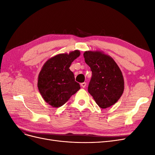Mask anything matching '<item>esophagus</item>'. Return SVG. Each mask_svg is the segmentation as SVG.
Listing matches in <instances>:
<instances>
[{
    "label": "esophagus",
    "instance_id": "obj_1",
    "mask_svg": "<svg viewBox=\"0 0 155 155\" xmlns=\"http://www.w3.org/2000/svg\"><path fill=\"white\" fill-rule=\"evenodd\" d=\"M86 85H87V83H86L85 82L81 83V86L83 88H85V87H86Z\"/></svg>",
    "mask_w": 155,
    "mask_h": 155
}]
</instances>
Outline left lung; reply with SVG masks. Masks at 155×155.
<instances>
[{
	"instance_id": "left-lung-1",
	"label": "left lung",
	"mask_w": 155,
	"mask_h": 155,
	"mask_svg": "<svg viewBox=\"0 0 155 155\" xmlns=\"http://www.w3.org/2000/svg\"><path fill=\"white\" fill-rule=\"evenodd\" d=\"M85 63L92 72L88 91L101 109L115 104L124 91V79L118 64L101 51H86Z\"/></svg>"
}]
</instances>
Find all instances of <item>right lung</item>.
<instances>
[{
	"label": "right lung",
	"mask_w": 155,
	"mask_h": 155,
	"mask_svg": "<svg viewBox=\"0 0 155 155\" xmlns=\"http://www.w3.org/2000/svg\"><path fill=\"white\" fill-rule=\"evenodd\" d=\"M79 55L78 50L59 54L47 60L42 67L37 87L44 100L51 107H61L80 89L69 68Z\"/></svg>",
	"instance_id": "1"
}]
</instances>
